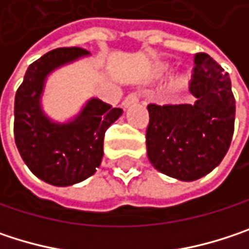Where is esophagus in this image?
I'll return each mask as SVG.
<instances>
[{"label": "esophagus", "mask_w": 249, "mask_h": 249, "mask_svg": "<svg viewBox=\"0 0 249 249\" xmlns=\"http://www.w3.org/2000/svg\"><path fill=\"white\" fill-rule=\"evenodd\" d=\"M138 101H140V98H138V95H137V93H129V95H128V96L124 99L123 105H124V108H128V107H131V105L137 104Z\"/></svg>", "instance_id": "obj_1"}]
</instances>
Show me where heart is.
Wrapping results in <instances>:
<instances>
[{
    "label": "heart",
    "instance_id": "heart-1",
    "mask_svg": "<svg viewBox=\"0 0 249 249\" xmlns=\"http://www.w3.org/2000/svg\"><path fill=\"white\" fill-rule=\"evenodd\" d=\"M169 72V66H160L159 69H157V75H164V73H167Z\"/></svg>",
    "mask_w": 249,
    "mask_h": 249
}]
</instances>
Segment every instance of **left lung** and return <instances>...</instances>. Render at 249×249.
<instances>
[{
    "mask_svg": "<svg viewBox=\"0 0 249 249\" xmlns=\"http://www.w3.org/2000/svg\"><path fill=\"white\" fill-rule=\"evenodd\" d=\"M193 104L147 107V156L160 173L193 181L219 166L233 135L235 99L231 79L206 53L195 56Z\"/></svg>",
    "mask_w": 249,
    "mask_h": 249,
    "instance_id": "obj_1",
    "label": "left lung"
}]
</instances>
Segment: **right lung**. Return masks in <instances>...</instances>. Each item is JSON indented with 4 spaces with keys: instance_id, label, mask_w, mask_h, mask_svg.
I'll return each mask as SVG.
<instances>
[{
    "instance_id": "right-lung-1",
    "label": "right lung",
    "mask_w": 249,
    "mask_h": 249,
    "mask_svg": "<svg viewBox=\"0 0 249 249\" xmlns=\"http://www.w3.org/2000/svg\"><path fill=\"white\" fill-rule=\"evenodd\" d=\"M89 56L79 47L46 53L28 66L16 93L14 138L20 156L31 173L53 186H72L95 174L104 157L105 131L123 115V109L95 96L65 121H56L44 111L47 79Z\"/></svg>"
}]
</instances>
